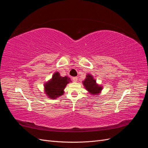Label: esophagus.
I'll return each instance as SVG.
<instances>
[{
    "mask_svg": "<svg viewBox=\"0 0 148 148\" xmlns=\"http://www.w3.org/2000/svg\"><path fill=\"white\" fill-rule=\"evenodd\" d=\"M73 82H77L78 78L77 77H73Z\"/></svg>",
    "mask_w": 148,
    "mask_h": 148,
    "instance_id": "obj_1",
    "label": "esophagus"
}]
</instances>
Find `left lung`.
<instances>
[{"label":"left lung","mask_w":148,"mask_h":148,"mask_svg":"<svg viewBox=\"0 0 148 148\" xmlns=\"http://www.w3.org/2000/svg\"><path fill=\"white\" fill-rule=\"evenodd\" d=\"M82 82L85 89L90 95H97L101 92L102 86L96 83V80L94 79L92 75L87 74L86 78Z\"/></svg>","instance_id":"obj_1"}]
</instances>
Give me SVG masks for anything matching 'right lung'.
Segmentation results:
<instances>
[{
	"mask_svg": "<svg viewBox=\"0 0 148 148\" xmlns=\"http://www.w3.org/2000/svg\"><path fill=\"white\" fill-rule=\"evenodd\" d=\"M68 77H61L59 72H55L52 77L44 84V92L49 98L55 99L64 94V89L66 84L71 83Z\"/></svg>",
	"mask_w": 148,
	"mask_h": 148,
	"instance_id": "1",
	"label": "right lung"
}]
</instances>
